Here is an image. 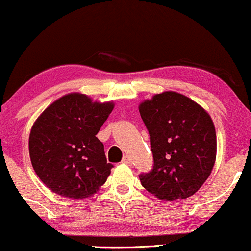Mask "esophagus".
<instances>
[{"instance_id": "1", "label": "esophagus", "mask_w": 251, "mask_h": 251, "mask_svg": "<svg viewBox=\"0 0 251 251\" xmlns=\"http://www.w3.org/2000/svg\"><path fill=\"white\" fill-rule=\"evenodd\" d=\"M122 163H125V164H131V159H130V157H129V155H125V157H123V159H122Z\"/></svg>"}]
</instances>
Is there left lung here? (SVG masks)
<instances>
[{
  "mask_svg": "<svg viewBox=\"0 0 251 251\" xmlns=\"http://www.w3.org/2000/svg\"><path fill=\"white\" fill-rule=\"evenodd\" d=\"M150 133L153 169L140 175L142 187L160 200L187 199L211 175L217 135L211 116L183 94H155L139 106Z\"/></svg>",
  "mask_w": 251,
  "mask_h": 251,
  "instance_id": "left-lung-1",
  "label": "left lung"
}]
</instances>
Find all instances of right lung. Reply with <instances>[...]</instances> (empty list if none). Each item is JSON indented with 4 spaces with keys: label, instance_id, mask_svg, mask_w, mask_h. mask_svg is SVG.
<instances>
[{
    "label": "right lung",
    "instance_id": "1",
    "mask_svg": "<svg viewBox=\"0 0 251 251\" xmlns=\"http://www.w3.org/2000/svg\"><path fill=\"white\" fill-rule=\"evenodd\" d=\"M114 110V103L93 101L69 93L49 105L33 123L28 150L40 180L69 199L92 196L106 182L112 164L96 135Z\"/></svg>",
    "mask_w": 251,
    "mask_h": 251
}]
</instances>
